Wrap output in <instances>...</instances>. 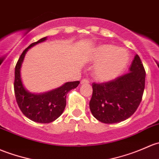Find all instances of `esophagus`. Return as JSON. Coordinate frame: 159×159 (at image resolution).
<instances>
[{"instance_id": "esophagus-1", "label": "esophagus", "mask_w": 159, "mask_h": 159, "mask_svg": "<svg viewBox=\"0 0 159 159\" xmlns=\"http://www.w3.org/2000/svg\"><path fill=\"white\" fill-rule=\"evenodd\" d=\"M88 83H89V81H88L87 79H82V80H81V84H88Z\"/></svg>"}]
</instances>
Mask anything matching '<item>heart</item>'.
Masks as SVG:
<instances>
[{
  "instance_id": "1",
  "label": "heart",
  "mask_w": 159,
  "mask_h": 159,
  "mask_svg": "<svg viewBox=\"0 0 159 159\" xmlns=\"http://www.w3.org/2000/svg\"><path fill=\"white\" fill-rule=\"evenodd\" d=\"M129 58V53L123 48L110 44L96 46L88 57V61L95 64L91 71L93 78L100 82L116 79L126 69Z\"/></svg>"
}]
</instances>
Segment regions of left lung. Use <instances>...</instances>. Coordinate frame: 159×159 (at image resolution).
Here are the masks:
<instances>
[{
  "instance_id": "8db88e82",
  "label": "left lung",
  "mask_w": 159,
  "mask_h": 159,
  "mask_svg": "<svg viewBox=\"0 0 159 159\" xmlns=\"http://www.w3.org/2000/svg\"><path fill=\"white\" fill-rule=\"evenodd\" d=\"M129 71L113 81L92 84L90 110L102 123L111 124L124 121L138 108L146 79V71L138 55L135 56Z\"/></svg>"
}]
</instances>
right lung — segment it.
I'll list each match as a JSON object with an SVG mask.
<instances>
[{
  "label": "right lung",
  "mask_w": 159,
  "mask_h": 159,
  "mask_svg": "<svg viewBox=\"0 0 159 159\" xmlns=\"http://www.w3.org/2000/svg\"><path fill=\"white\" fill-rule=\"evenodd\" d=\"M46 39L47 36L30 45L23 52L15 67L14 93L18 106L28 119L39 123H51L59 117L66 108L67 93L76 88L80 83V81L66 82L59 88L39 93H32L26 89L20 73L23 59L31 47Z\"/></svg>",
  "instance_id": "1"
}]
</instances>
